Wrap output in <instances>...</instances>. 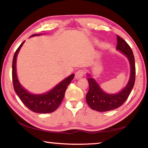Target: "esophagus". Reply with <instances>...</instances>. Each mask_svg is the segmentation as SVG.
<instances>
[{"instance_id":"1","label":"esophagus","mask_w":148,"mask_h":148,"mask_svg":"<svg viewBox=\"0 0 148 148\" xmlns=\"http://www.w3.org/2000/svg\"><path fill=\"white\" fill-rule=\"evenodd\" d=\"M84 74H85V72L84 70H78V71L76 72V74H75V77H76V79L81 78V77L84 76Z\"/></svg>"}]
</instances>
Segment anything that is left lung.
Here are the masks:
<instances>
[{
	"label": "left lung",
	"instance_id": "8db88e82",
	"mask_svg": "<svg viewBox=\"0 0 148 148\" xmlns=\"http://www.w3.org/2000/svg\"><path fill=\"white\" fill-rule=\"evenodd\" d=\"M116 49L127 57L131 65V75L127 86L121 91L116 94L105 92L96 80L87 74L89 89L86 95L87 103L92 110L98 112H107L116 109L124 103L133 88L136 76V69L133 53L129 45L123 39L117 35Z\"/></svg>",
	"mask_w": 148,
	"mask_h": 148
}]
</instances>
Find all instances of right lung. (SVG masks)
Listing matches in <instances>:
<instances>
[{
    "label": "right lung",
    "mask_w": 148,
    "mask_h": 148,
    "mask_svg": "<svg viewBox=\"0 0 148 148\" xmlns=\"http://www.w3.org/2000/svg\"><path fill=\"white\" fill-rule=\"evenodd\" d=\"M39 35H40V34H32L31 36ZM24 42L25 41L22 42L15 52L12 61V81L14 91H16L22 102L31 111L39 114L51 113L57 110L61 104L67 87L74 78V74L67 77L51 91L46 93L35 95L28 92L20 84L16 74L17 56Z\"/></svg>",
    "instance_id": "obj_1"
}]
</instances>
